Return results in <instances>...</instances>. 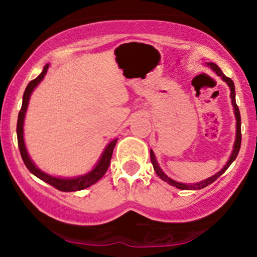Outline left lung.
Wrapping results in <instances>:
<instances>
[{
	"label": "left lung",
	"mask_w": 257,
	"mask_h": 257,
	"mask_svg": "<svg viewBox=\"0 0 257 257\" xmlns=\"http://www.w3.org/2000/svg\"><path fill=\"white\" fill-rule=\"evenodd\" d=\"M209 67H210L213 71L216 73L219 77H221L223 82H226L227 85L229 87V90H231V102H232V106H233V112H234V116H235V120H237V123H235V140H234V145H233V150H232V153L231 156H229L228 161H227V163L223 166L222 169L220 170V172H217L216 174H214L213 176H210V178L205 179V180H202V181L199 182H196V184H184V182H178L175 181V180L170 179L169 176L167 175L166 173L163 172V170L161 169V167H159L157 159H156V156L153 151L151 150L150 151V156H151V162H152V166H153V169H155V172L157 175L161 178L163 181L168 182L169 185L172 186H175L176 188H180V190H200V188H204L206 187L208 185L213 184V182L219 178L220 175H222L223 173L226 172L227 168H228L231 164L233 163V161H234L235 158H237L238 153H239V149H240V143H241V133H240V113H239V108H238L237 104H235V90H234V83H233V81L231 78L226 77L225 75H223L222 71H221V69L219 66H217L216 64L214 63H206Z\"/></svg>",
	"instance_id": "obj_1"
}]
</instances>
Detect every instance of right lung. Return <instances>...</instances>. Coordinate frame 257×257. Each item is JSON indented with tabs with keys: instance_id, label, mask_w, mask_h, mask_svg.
I'll list each match as a JSON object with an SVG mask.
<instances>
[{
	"instance_id": "obj_1",
	"label": "right lung",
	"mask_w": 257,
	"mask_h": 257,
	"mask_svg": "<svg viewBox=\"0 0 257 257\" xmlns=\"http://www.w3.org/2000/svg\"><path fill=\"white\" fill-rule=\"evenodd\" d=\"M48 67H49V64H47L46 66L43 67L42 72H41L40 75L34 79V81H31L30 83L28 84V87H26V89L24 91V95H23V105H22V108H20L19 114H18V123H17L18 145H19L20 155H22V158L23 161H24L26 168H28V169L30 170L35 176H37L38 179L42 180V181L52 185L53 187H55L59 191H63V192L81 191V190H84V188L89 187L91 185H94L95 182H98L99 180L105 175L106 170L108 169V166H110L112 152H113V149L114 146H116V143L118 139H113L111 143L107 144V146H106L104 151H102L98 163L95 164V167H94L90 172L84 174V175L75 176V178H58V176L49 175V174L42 172V170H41L40 168L32 162V159L30 158V156H29L28 153V150H26L25 141H24V119H25L26 110H28V106H29V100H30L32 91L35 90V88H36L37 85L40 84V82L44 78L47 71H48Z\"/></svg>"
}]
</instances>
